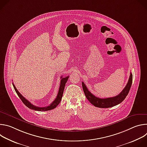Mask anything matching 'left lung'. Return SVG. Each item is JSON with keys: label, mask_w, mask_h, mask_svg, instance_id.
I'll use <instances>...</instances> for the list:
<instances>
[{"label": "left lung", "mask_w": 147, "mask_h": 147, "mask_svg": "<svg viewBox=\"0 0 147 147\" xmlns=\"http://www.w3.org/2000/svg\"><path fill=\"white\" fill-rule=\"evenodd\" d=\"M133 81V75L131 73H130V76L128 81L127 85L125 86V88L123 90V91L117 96L111 98H99L89 91L87 87L84 84V83L82 82V86L84 92L87 99L94 106L100 108H108L113 107L114 106L121 103L124 99L128 95L129 91L130 90Z\"/></svg>", "instance_id": "obj_1"}]
</instances>
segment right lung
Segmentation results:
<instances>
[{
	"label": "right lung",
	"mask_w": 147,
	"mask_h": 147,
	"mask_svg": "<svg viewBox=\"0 0 147 147\" xmlns=\"http://www.w3.org/2000/svg\"><path fill=\"white\" fill-rule=\"evenodd\" d=\"M69 77V76H67V77H66L64 78H62V77H61L60 84L58 94H57V95L56 99L53 100V102H52V103H51L49 105H48L47 107H36V106L34 105H32L30 102H29L27 99H26L22 94H21L18 92V91L17 90V88H16L13 83V87H14L17 94L19 96V98L21 99V100H22V102H23V103L25 105H26V107H27L28 108L34 110V111H50V110L55 109L60 103V102L61 100L62 96H63V94L66 83Z\"/></svg>",
	"instance_id": "add662e5"
}]
</instances>
